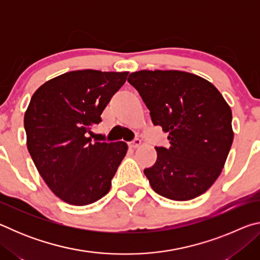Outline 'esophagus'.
<instances>
[{"instance_id": "1", "label": "esophagus", "mask_w": 260, "mask_h": 260, "mask_svg": "<svg viewBox=\"0 0 260 260\" xmlns=\"http://www.w3.org/2000/svg\"><path fill=\"white\" fill-rule=\"evenodd\" d=\"M140 146H141V140L140 139H134L133 141H132V142L128 143V147L132 148V149H135V148H138Z\"/></svg>"}]
</instances>
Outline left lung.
<instances>
[{
	"label": "left lung",
	"instance_id": "obj_1",
	"mask_svg": "<svg viewBox=\"0 0 260 260\" xmlns=\"http://www.w3.org/2000/svg\"><path fill=\"white\" fill-rule=\"evenodd\" d=\"M128 82L139 91L155 126L170 146L156 147L157 160L144 170L153 190L188 201L204 193L221 173L234 133L232 110L212 83L183 71H138Z\"/></svg>",
	"mask_w": 260,
	"mask_h": 260
}]
</instances>
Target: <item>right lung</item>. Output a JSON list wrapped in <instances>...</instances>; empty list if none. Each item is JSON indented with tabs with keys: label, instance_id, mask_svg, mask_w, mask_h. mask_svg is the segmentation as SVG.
I'll return each mask as SVG.
<instances>
[{
	"label": "right lung",
	"instance_id": "obj_1",
	"mask_svg": "<svg viewBox=\"0 0 260 260\" xmlns=\"http://www.w3.org/2000/svg\"><path fill=\"white\" fill-rule=\"evenodd\" d=\"M128 72L81 70L61 74L33 94L24 117L27 149L39 173L61 201L82 206L102 199L127 144L91 142L88 134Z\"/></svg>",
	"mask_w": 260,
	"mask_h": 260
}]
</instances>
